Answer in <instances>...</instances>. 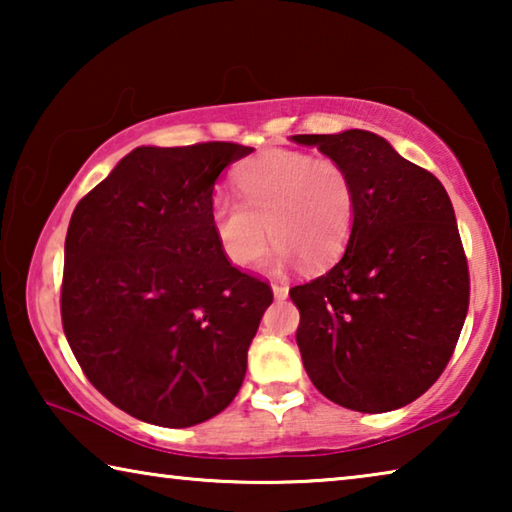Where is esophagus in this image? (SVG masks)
<instances>
[{"mask_svg":"<svg viewBox=\"0 0 512 512\" xmlns=\"http://www.w3.org/2000/svg\"><path fill=\"white\" fill-rule=\"evenodd\" d=\"M271 289H273V296L277 300H284L289 296V287H284V284H271Z\"/></svg>","mask_w":512,"mask_h":512,"instance_id":"1","label":"esophagus"}]
</instances>
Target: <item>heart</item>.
Instances as JSON below:
<instances>
[{"label":"heart","instance_id":"b5f03b06","mask_svg":"<svg viewBox=\"0 0 512 512\" xmlns=\"http://www.w3.org/2000/svg\"><path fill=\"white\" fill-rule=\"evenodd\" d=\"M237 183L246 201L219 189L210 203L214 237L232 264L253 266L271 232L277 239L266 264L273 268L300 259L325 268L341 257L357 216L352 176L341 162L266 151L239 169Z\"/></svg>","mask_w":512,"mask_h":512}]
</instances>
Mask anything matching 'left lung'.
<instances>
[{"mask_svg": "<svg viewBox=\"0 0 512 512\" xmlns=\"http://www.w3.org/2000/svg\"><path fill=\"white\" fill-rule=\"evenodd\" d=\"M291 142L341 162L357 194L339 264L289 291L302 363L311 384L345 409H402L445 370L470 305L452 201L433 173L370 131Z\"/></svg>", "mask_w": 512, "mask_h": 512, "instance_id": "left-lung-1", "label": "left lung"}]
</instances>
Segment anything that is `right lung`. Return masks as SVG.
Wrapping results in <instances>:
<instances>
[{
	"instance_id": "1",
	"label": "right lung",
	"mask_w": 512,
	"mask_h": 512,
	"mask_svg": "<svg viewBox=\"0 0 512 512\" xmlns=\"http://www.w3.org/2000/svg\"><path fill=\"white\" fill-rule=\"evenodd\" d=\"M253 151L137 146L72 214L60 293L67 343L94 388L137 420L194 427L244 384L273 291L228 262L210 203L221 171Z\"/></svg>"
}]
</instances>
